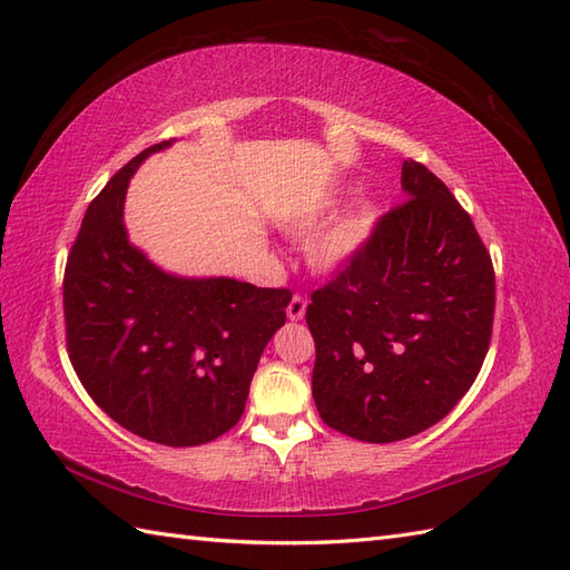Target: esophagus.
Here are the masks:
<instances>
[{"label":"esophagus","mask_w":570,"mask_h":570,"mask_svg":"<svg viewBox=\"0 0 570 570\" xmlns=\"http://www.w3.org/2000/svg\"><path fill=\"white\" fill-rule=\"evenodd\" d=\"M286 316H288V321H304V316H306V298L296 294L292 301H288Z\"/></svg>","instance_id":"34e87169"}]
</instances>
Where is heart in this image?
<instances>
[{
  "label": "heart",
  "mask_w": 570,
  "mask_h": 570,
  "mask_svg": "<svg viewBox=\"0 0 570 570\" xmlns=\"http://www.w3.org/2000/svg\"><path fill=\"white\" fill-rule=\"evenodd\" d=\"M337 203H341V193L337 190L325 193V196L311 200L308 205H304V208H298L288 215L284 220V227L292 235L304 237L313 233V229L323 222L328 220V217L335 213ZM377 223H380V205L370 198L357 200L341 215H335L333 220L321 227L308 242V262L313 269L321 274L341 272L343 266L353 262L362 252V247L367 245V239L372 237Z\"/></svg>",
  "instance_id": "heart-1"
}]
</instances>
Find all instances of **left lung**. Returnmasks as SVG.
Instances as JSON below:
<instances>
[{
    "label": "left lung",
    "instance_id": "obj_1",
    "mask_svg": "<svg viewBox=\"0 0 570 570\" xmlns=\"http://www.w3.org/2000/svg\"><path fill=\"white\" fill-rule=\"evenodd\" d=\"M402 188L409 200L306 311L318 414L367 443L404 441L451 414L492 335L494 269L470 215L419 161H404Z\"/></svg>",
    "mask_w": 570,
    "mask_h": 570
}]
</instances>
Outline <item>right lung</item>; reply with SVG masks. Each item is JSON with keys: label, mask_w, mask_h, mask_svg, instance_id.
<instances>
[{"label": "right lung", "mask_w": 570, "mask_h": 570, "mask_svg": "<svg viewBox=\"0 0 570 570\" xmlns=\"http://www.w3.org/2000/svg\"><path fill=\"white\" fill-rule=\"evenodd\" d=\"M154 144L90 203L63 278L72 370L119 426L161 445L215 441L239 421L292 294L229 276H178L129 242V178Z\"/></svg>", "instance_id": "add662e5"}]
</instances>
